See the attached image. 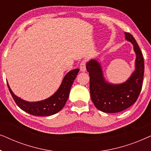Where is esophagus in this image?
I'll return each instance as SVG.
<instances>
[{"label": "esophagus", "instance_id": "esophagus-1", "mask_svg": "<svg viewBox=\"0 0 151 151\" xmlns=\"http://www.w3.org/2000/svg\"><path fill=\"white\" fill-rule=\"evenodd\" d=\"M80 71L83 72L86 71V61L85 60H83L81 62V63H80Z\"/></svg>", "mask_w": 151, "mask_h": 151}]
</instances>
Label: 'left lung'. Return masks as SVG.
Listing matches in <instances>:
<instances>
[{"label": "left lung", "instance_id": "1", "mask_svg": "<svg viewBox=\"0 0 151 151\" xmlns=\"http://www.w3.org/2000/svg\"><path fill=\"white\" fill-rule=\"evenodd\" d=\"M126 39L133 45L136 53L135 69L124 83L113 84L104 80L100 64L96 60L86 63L90 77V93L95 106L104 113H118L127 109L137 101L142 87L144 63L142 51L135 39L125 32Z\"/></svg>", "mask_w": 151, "mask_h": 151}]
</instances>
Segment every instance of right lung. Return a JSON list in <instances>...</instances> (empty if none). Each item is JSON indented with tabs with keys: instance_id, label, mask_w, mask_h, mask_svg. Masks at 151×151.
I'll return each mask as SVG.
<instances>
[{
	"instance_id": "1",
	"label": "right lung",
	"mask_w": 151,
	"mask_h": 151,
	"mask_svg": "<svg viewBox=\"0 0 151 151\" xmlns=\"http://www.w3.org/2000/svg\"><path fill=\"white\" fill-rule=\"evenodd\" d=\"M79 70L76 69L67 73L57 91L50 98L39 102H30L22 100L14 94L8 84L7 86L16 104L22 110L36 116H49L59 112L65 105L71 86Z\"/></svg>"
}]
</instances>
